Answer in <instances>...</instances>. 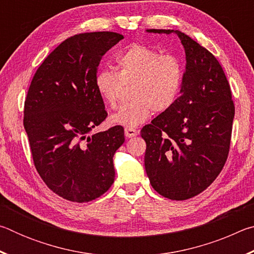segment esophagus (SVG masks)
<instances>
[{"label": "esophagus", "instance_id": "esophagus-1", "mask_svg": "<svg viewBox=\"0 0 254 254\" xmlns=\"http://www.w3.org/2000/svg\"><path fill=\"white\" fill-rule=\"evenodd\" d=\"M124 134H126L127 137H133L139 134V131L132 127H126V130H124Z\"/></svg>", "mask_w": 254, "mask_h": 254}]
</instances>
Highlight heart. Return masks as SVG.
<instances>
[{"mask_svg": "<svg viewBox=\"0 0 254 254\" xmlns=\"http://www.w3.org/2000/svg\"><path fill=\"white\" fill-rule=\"evenodd\" d=\"M185 66L174 55L143 45H132L117 59V71L101 69L95 88L105 104L117 107L122 85H130L131 102L111 115L114 126L136 127L151 117L152 111L165 112L175 105L182 92Z\"/></svg>", "mask_w": 254, "mask_h": 254, "instance_id": "b5f03b06", "label": "heart"}]
</instances>
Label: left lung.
Returning <instances> with one entry per match:
<instances>
[{
  "instance_id": "1",
  "label": "left lung",
  "mask_w": 254,
  "mask_h": 254,
  "mask_svg": "<svg viewBox=\"0 0 254 254\" xmlns=\"http://www.w3.org/2000/svg\"><path fill=\"white\" fill-rule=\"evenodd\" d=\"M147 32L176 33L186 55L177 102L141 130L151 186L166 198L185 200L205 190L225 165L235 112L231 88L217 59L187 34Z\"/></svg>"
}]
</instances>
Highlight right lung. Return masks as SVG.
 <instances>
[{"label":"right lung","instance_id":"add662e5","mask_svg":"<svg viewBox=\"0 0 254 254\" xmlns=\"http://www.w3.org/2000/svg\"><path fill=\"white\" fill-rule=\"evenodd\" d=\"M123 38L105 31L68 38L44 60L29 87L23 126L34 166L67 200L91 201L114 183L113 156L124 142V128L89 134L107 117L94 84L97 67Z\"/></svg>","mask_w":254,"mask_h":254}]
</instances>
